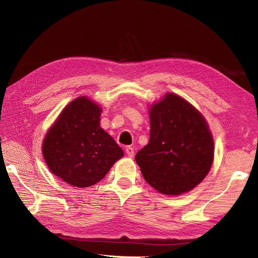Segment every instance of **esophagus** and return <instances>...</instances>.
<instances>
[{"instance_id":"34e87169","label":"esophagus","mask_w":258,"mask_h":258,"mask_svg":"<svg viewBox=\"0 0 258 258\" xmlns=\"http://www.w3.org/2000/svg\"><path fill=\"white\" fill-rule=\"evenodd\" d=\"M125 152H126V154L130 158L134 157V149L132 148V147H126V148H125Z\"/></svg>"}]
</instances>
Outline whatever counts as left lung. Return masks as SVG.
Returning <instances> with one entry per match:
<instances>
[{
  "label": "left lung",
  "mask_w": 258,
  "mask_h": 258,
  "mask_svg": "<svg viewBox=\"0 0 258 258\" xmlns=\"http://www.w3.org/2000/svg\"><path fill=\"white\" fill-rule=\"evenodd\" d=\"M149 116V143L135 157L145 180L167 196L194 189L208 175L214 159V142L207 121L173 93L153 104Z\"/></svg>",
  "instance_id": "1"
}]
</instances>
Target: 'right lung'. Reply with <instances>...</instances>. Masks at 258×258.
Returning a JSON list of instances; mask_svg holds the SVG:
<instances>
[{"label": "right lung", "mask_w": 258, "mask_h": 258, "mask_svg": "<svg viewBox=\"0 0 258 258\" xmlns=\"http://www.w3.org/2000/svg\"><path fill=\"white\" fill-rule=\"evenodd\" d=\"M101 108L87 97L66 106L42 145L44 160L57 177L86 188L105 177L123 150L99 125Z\"/></svg>", "instance_id": "right-lung-1"}]
</instances>
